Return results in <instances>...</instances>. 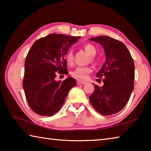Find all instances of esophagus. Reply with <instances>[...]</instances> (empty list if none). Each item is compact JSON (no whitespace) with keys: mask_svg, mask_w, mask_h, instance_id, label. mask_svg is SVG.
Wrapping results in <instances>:
<instances>
[{"mask_svg":"<svg viewBox=\"0 0 151 151\" xmlns=\"http://www.w3.org/2000/svg\"><path fill=\"white\" fill-rule=\"evenodd\" d=\"M87 83H86V81H81V80H78L77 81V84L78 85H85V84H86Z\"/></svg>","mask_w":151,"mask_h":151,"instance_id":"1","label":"esophagus"}]
</instances>
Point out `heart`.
<instances>
[{
	"label": "heart",
	"instance_id": "heart-1",
	"mask_svg": "<svg viewBox=\"0 0 151 151\" xmlns=\"http://www.w3.org/2000/svg\"><path fill=\"white\" fill-rule=\"evenodd\" d=\"M85 50L89 55L91 56H94L96 53V48L91 44H86L84 47ZM73 52L72 50H69L65 55V60L66 63L71 65L73 62ZM94 58H92L93 60ZM92 72V68L90 66H78L72 72V75L76 78L85 80L87 78L88 75Z\"/></svg>",
	"mask_w": 151,
	"mask_h": 151
}]
</instances>
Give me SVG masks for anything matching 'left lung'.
Here are the masks:
<instances>
[{"label":"left lung","instance_id":"8db88e82","mask_svg":"<svg viewBox=\"0 0 151 151\" xmlns=\"http://www.w3.org/2000/svg\"><path fill=\"white\" fill-rule=\"evenodd\" d=\"M103 46L106 61L96 74L104 85H94L89 96L92 105L104 116L119 112L126 105L134 89V60L124 43L107 36L91 38Z\"/></svg>","mask_w":151,"mask_h":151}]
</instances>
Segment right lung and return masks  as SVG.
I'll list each match as a JSON object with an SVG mask.
<instances>
[{"label": "right lung", "mask_w": 151, "mask_h": 151, "mask_svg": "<svg viewBox=\"0 0 151 151\" xmlns=\"http://www.w3.org/2000/svg\"><path fill=\"white\" fill-rule=\"evenodd\" d=\"M80 38L51 34L37 40L30 48L24 62L22 86L29 105L35 113L47 116L55 114L76 86L73 77L63 81H57L55 77L57 74L68 73L65 55Z\"/></svg>", "instance_id": "1"}]
</instances>
